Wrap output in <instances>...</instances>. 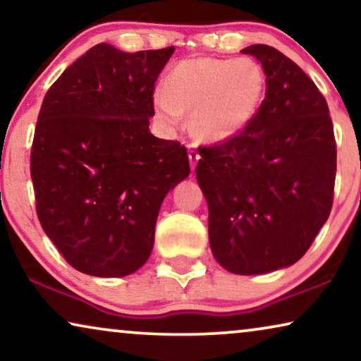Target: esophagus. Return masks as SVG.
Returning a JSON list of instances; mask_svg holds the SVG:
<instances>
[{
  "instance_id": "esophagus-1",
  "label": "esophagus",
  "mask_w": 361,
  "mask_h": 361,
  "mask_svg": "<svg viewBox=\"0 0 361 361\" xmlns=\"http://www.w3.org/2000/svg\"><path fill=\"white\" fill-rule=\"evenodd\" d=\"M199 159H200L199 152H197L195 149H189V161H190L192 169H195V166H197V162H199Z\"/></svg>"
}]
</instances>
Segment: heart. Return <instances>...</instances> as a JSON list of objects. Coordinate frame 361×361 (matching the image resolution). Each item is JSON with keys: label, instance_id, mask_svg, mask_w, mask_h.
Here are the masks:
<instances>
[{"label": "heart", "instance_id": "obj_1", "mask_svg": "<svg viewBox=\"0 0 361 361\" xmlns=\"http://www.w3.org/2000/svg\"><path fill=\"white\" fill-rule=\"evenodd\" d=\"M264 93V72L253 59L197 57L171 68L154 103L167 125L192 111V131L210 142L228 141L253 120Z\"/></svg>", "mask_w": 361, "mask_h": 361}]
</instances>
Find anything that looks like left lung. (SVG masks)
Masks as SVG:
<instances>
[{
    "instance_id": "left-lung-1",
    "label": "left lung",
    "mask_w": 361,
    "mask_h": 361,
    "mask_svg": "<svg viewBox=\"0 0 361 361\" xmlns=\"http://www.w3.org/2000/svg\"><path fill=\"white\" fill-rule=\"evenodd\" d=\"M241 52L263 66L266 97L240 135L199 147L195 176L215 259L263 274L302 258L327 221L337 145L327 102L298 63L264 44Z\"/></svg>"
}]
</instances>
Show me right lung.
I'll list each match as a JSON object with an SVG mask.
<instances>
[{
	"mask_svg": "<svg viewBox=\"0 0 361 361\" xmlns=\"http://www.w3.org/2000/svg\"><path fill=\"white\" fill-rule=\"evenodd\" d=\"M172 52L97 44L44 97L31 147L37 219L80 273L140 269L162 200L189 176L185 146L149 133L156 80Z\"/></svg>",
	"mask_w": 361,
	"mask_h": 361,
	"instance_id": "add662e5",
	"label": "right lung"
}]
</instances>
